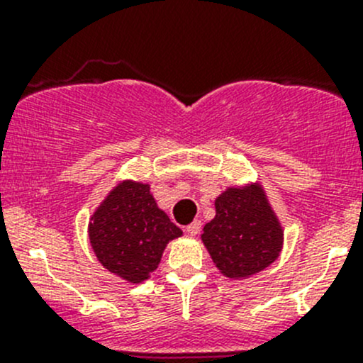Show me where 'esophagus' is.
<instances>
[{
	"label": "esophagus",
	"mask_w": 363,
	"mask_h": 363,
	"mask_svg": "<svg viewBox=\"0 0 363 363\" xmlns=\"http://www.w3.org/2000/svg\"><path fill=\"white\" fill-rule=\"evenodd\" d=\"M200 228H202V223L193 221L191 225L186 226V233H188V235H191V237H196L200 233Z\"/></svg>",
	"instance_id": "1"
}]
</instances>
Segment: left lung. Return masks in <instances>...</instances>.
<instances>
[{
  "mask_svg": "<svg viewBox=\"0 0 363 363\" xmlns=\"http://www.w3.org/2000/svg\"><path fill=\"white\" fill-rule=\"evenodd\" d=\"M214 207L216 216L203 226L202 242L223 276L247 279L279 258L284 230L262 182L228 186Z\"/></svg>",
  "mask_w": 363,
  "mask_h": 363,
  "instance_id": "8db88e82",
  "label": "left lung"
}]
</instances>
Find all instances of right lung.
I'll list each match as a JSON object with an SVG mask.
<instances>
[{
	"label": "right lung",
	"instance_id": "add662e5",
	"mask_svg": "<svg viewBox=\"0 0 363 363\" xmlns=\"http://www.w3.org/2000/svg\"><path fill=\"white\" fill-rule=\"evenodd\" d=\"M87 235L108 272L138 284L158 269L167 244L179 239L182 230L158 207L151 184L124 179L94 208Z\"/></svg>",
	"mask_w": 363,
	"mask_h": 363
}]
</instances>
